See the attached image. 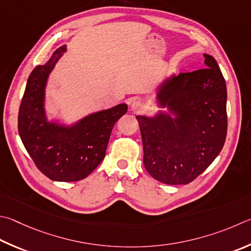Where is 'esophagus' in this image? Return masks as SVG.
I'll use <instances>...</instances> for the list:
<instances>
[{
	"label": "esophagus",
	"mask_w": 251,
	"mask_h": 251,
	"mask_svg": "<svg viewBox=\"0 0 251 251\" xmlns=\"http://www.w3.org/2000/svg\"><path fill=\"white\" fill-rule=\"evenodd\" d=\"M145 107H146L145 103L143 101H140V100H135V101H133V103H131V105H130L131 111L135 113L143 112L145 110Z\"/></svg>",
	"instance_id": "1"
}]
</instances>
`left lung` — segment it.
<instances>
[{
    "mask_svg": "<svg viewBox=\"0 0 251 251\" xmlns=\"http://www.w3.org/2000/svg\"><path fill=\"white\" fill-rule=\"evenodd\" d=\"M204 69L172 75L157 89L159 107L152 117L137 115L144 165L153 179L188 184L215 160L227 134L225 79L211 54Z\"/></svg>",
    "mask_w": 251,
    "mask_h": 251,
    "instance_id": "left-lung-1",
    "label": "left lung"
}]
</instances>
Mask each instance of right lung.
Instances as JSON below:
<instances>
[{"mask_svg":"<svg viewBox=\"0 0 251 251\" xmlns=\"http://www.w3.org/2000/svg\"><path fill=\"white\" fill-rule=\"evenodd\" d=\"M66 46L37 66L27 80L18 112V133L36 167L53 181L84 179L105 157L115 123L126 114L125 103L90 114L72 125L49 122L45 110V90L49 75Z\"/></svg>","mask_w":251,"mask_h":251,"instance_id":"obj_1","label":"right lung"}]
</instances>
